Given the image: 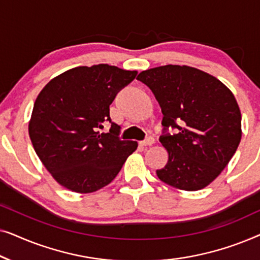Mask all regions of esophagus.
I'll use <instances>...</instances> for the list:
<instances>
[{
    "label": "esophagus",
    "mask_w": 260,
    "mask_h": 260,
    "mask_svg": "<svg viewBox=\"0 0 260 260\" xmlns=\"http://www.w3.org/2000/svg\"><path fill=\"white\" fill-rule=\"evenodd\" d=\"M154 143H155V138L154 137H148L147 140L141 142V145H143V147H148V145H152Z\"/></svg>",
    "instance_id": "34e87169"
}]
</instances>
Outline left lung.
<instances>
[{
  "instance_id": "1",
  "label": "left lung",
  "mask_w": 260,
  "mask_h": 260,
  "mask_svg": "<svg viewBox=\"0 0 260 260\" xmlns=\"http://www.w3.org/2000/svg\"><path fill=\"white\" fill-rule=\"evenodd\" d=\"M137 79L161 106L169 158L158 179L182 190H199L225 169L241 140V113L234 95L215 77L190 66L166 65L143 71ZM168 127L179 133L170 135Z\"/></svg>"
}]
</instances>
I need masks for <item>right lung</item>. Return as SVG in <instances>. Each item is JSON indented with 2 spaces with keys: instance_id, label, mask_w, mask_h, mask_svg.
Here are the masks:
<instances>
[{
  "instance_id": "1",
  "label": "right lung",
  "mask_w": 260,
  "mask_h": 260,
  "mask_svg": "<svg viewBox=\"0 0 260 260\" xmlns=\"http://www.w3.org/2000/svg\"><path fill=\"white\" fill-rule=\"evenodd\" d=\"M137 71L108 63L79 66L53 78L39 93L28 125L34 150L54 180L76 193L108 186L137 142L122 141L120 126L110 118L116 94ZM105 121L110 133L101 134Z\"/></svg>"
}]
</instances>
